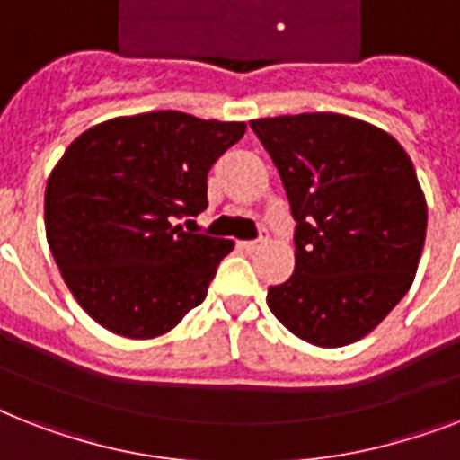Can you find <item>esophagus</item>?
<instances>
[{
    "label": "esophagus",
    "instance_id": "obj_1",
    "mask_svg": "<svg viewBox=\"0 0 460 460\" xmlns=\"http://www.w3.org/2000/svg\"><path fill=\"white\" fill-rule=\"evenodd\" d=\"M267 243V236H262L260 241H241V248H243L245 252H255L260 248V245Z\"/></svg>",
    "mask_w": 460,
    "mask_h": 460
}]
</instances>
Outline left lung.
<instances>
[{"mask_svg": "<svg viewBox=\"0 0 460 460\" xmlns=\"http://www.w3.org/2000/svg\"><path fill=\"white\" fill-rule=\"evenodd\" d=\"M287 190L296 270L267 305L303 341L339 349L363 339L418 272L428 202L399 140L356 117L314 111L255 119Z\"/></svg>", "mask_w": 460, "mask_h": 460, "instance_id": "1", "label": "left lung"}]
</instances>
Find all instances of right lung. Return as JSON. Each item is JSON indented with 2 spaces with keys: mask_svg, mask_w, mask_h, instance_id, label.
<instances>
[{
  "mask_svg": "<svg viewBox=\"0 0 460 460\" xmlns=\"http://www.w3.org/2000/svg\"><path fill=\"white\" fill-rule=\"evenodd\" d=\"M243 121L146 111L90 126L54 164L47 243L85 313L126 339L172 332L208 296L234 241L173 224L208 208V172Z\"/></svg>",
  "mask_w": 460,
  "mask_h": 460,
  "instance_id": "add662e5",
  "label": "right lung"
}]
</instances>
